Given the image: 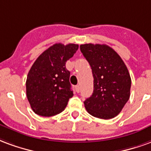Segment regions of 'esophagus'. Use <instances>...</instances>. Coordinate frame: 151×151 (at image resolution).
<instances>
[{"label":"esophagus","instance_id":"obj_1","mask_svg":"<svg viewBox=\"0 0 151 151\" xmlns=\"http://www.w3.org/2000/svg\"><path fill=\"white\" fill-rule=\"evenodd\" d=\"M76 90L77 92H80V85H76Z\"/></svg>","mask_w":151,"mask_h":151}]
</instances>
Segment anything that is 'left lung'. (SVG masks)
Instances as JSON below:
<instances>
[{
	"label": "left lung",
	"instance_id": "left-lung-1",
	"mask_svg": "<svg viewBox=\"0 0 151 151\" xmlns=\"http://www.w3.org/2000/svg\"><path fill=\"white\" fill-rule=\"evenodd\" d=\"M80 50L94 78L93 93L83 102L85 109L95 117H115L130 96L131 78L125 63L113 48L104 44H83Z\"/></svg>",
	"mask_w": 151,
	"mask_h": 151
}]
</instances>
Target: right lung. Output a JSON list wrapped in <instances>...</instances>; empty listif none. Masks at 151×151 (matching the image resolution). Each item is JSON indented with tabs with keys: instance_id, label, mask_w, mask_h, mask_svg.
Listing matches in <instances>:
<instances>
[{
	"instance_id": "add662e5",
	"label": "right lung",
	"mask_w": 151,
	"mask_h": 151,
	"mask_svg": "<svg viewBox=\"0 0 151 151\" xmlns=\"http://www.w3.org/2000/svg\"><path fill=\"white\" fill-rule=\"evenodd\" d=\"M78 48L77 44H54L32 65L26 79V96L36 114L51 116L64 110L73 96L66 62Z\"/></svg>"
}]
</instances>
